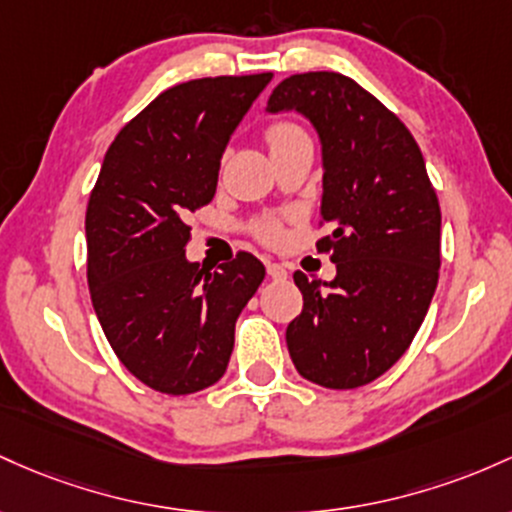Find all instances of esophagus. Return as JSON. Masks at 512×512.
Segmentation results:
<instances>
[{"mask_svg": "<svg viewBox=\"0 0 512 512\" xmlns=\"http://www.w3.org/2000/svg\"><path fill=\"white\" fill-rule=\"evenodd\" d=\"M266 271H268V275H271L273 280H283V278H287L285 266H280V263H271V261H268V263H266Z\"/></svg>", "mask_w": 512, "mask_h": 512, "instance_id": "1", "label": "esophagus"}]
</instances>
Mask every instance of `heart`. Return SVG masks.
<instances>
[{
  "label": "heart",
  "mask_w": 512,
  "mask_h": 512,
  "mask_svg": "<svg viewBox=\"0 0 512 512\" xmlns=\"http://www.w3.org/2000/svg\"><path fill=\"white\" fill-rule=\"evenodd\" d=\"M295 135H302V130L297 128V125L275 123V125H271V128H268L266 140H268V145L275 147V145H280V142L290 140V137H295ZM280 234H283V227H280L278 222H263V225L258 227V237H261L263 241H268V244L278 241Z\"/></svg>",
  "instance_id": "b5f03b06"
}]
</instances>
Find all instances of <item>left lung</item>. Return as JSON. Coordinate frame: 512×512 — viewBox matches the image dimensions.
Here are the masks:
<instances>
[{"label":"left lung","instance_id":"obj_1","mask_svg":"<svg viewBox=\"0 0 512 512\" xmlns=\"http://www.w3.org/2000/svg\"><path fill=\"white\" fill-rule=\"evenodd\" d=\"M268 113L297 111L317 130L324 166L317 241L336 278L297 271L302 314L287 324L290 358L304 380L355 389L392 367L421 329L438 287L440 205L406 125L350 77L292 74Z\"/></svg>","mask_w":512,"mask_h":512}]
</instances>
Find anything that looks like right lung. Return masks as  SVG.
Masks as SVG:
<instances>
[{"mask_svg":"<svg viewBox=\"0 0 512 512\" xmlns=\"http://www.w3.org/2000/svg\"><path fill=\"white\" fill-rule=\"evenodd\" d=\"M271 72L205 77L162 91L118 132L86 208L91 302L118 360L162 394L225 375L234 324L266 278L256 256L220 271L186 258L188 212L217 191L220 159Z\"/></svg>","mask_w":512,"mask_h":512,"instance_id":"obj_1","label":"right lung"}]
</instances>
